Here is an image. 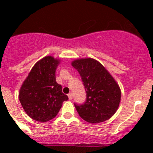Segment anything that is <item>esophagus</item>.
Returning a JSON list of instances; mask_svg holds the SVG:
<instances>
[{
	"mask_svg": "<svg viewBox=\"0 0 153 153\" xmlns=\"http://www.w3.org/2000/svg\"><path fill=\"white\" fill-rule=\"evenodd\" d=\"M68 97H69V100H71L73 99V94H72V93H69Z\"/></svg>",
	"mask_w": 153,
	"mask_h": 153,
	"instance_id": "esophagus-1",
	"label": "esophagus"
}]
</instances>
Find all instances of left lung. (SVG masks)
<instances>
[{"mask_svg": "<svg viewBox=\"0 0 153 153\" xmlns=\"http://www.w3.org/2000/svg\"><path fill=\"white\" fill-rule=\"evenodd\" d=\"M71 65L79 72L86 93L83 105L74 104L79 117L90 123H99L111 118L121 100V90L117 81L93 58L77 59Z\"/></svg>", "mask_w": 153, "mask_h": 153, "instance_id": "obj_1", "label": "left lung"}]
</instances>
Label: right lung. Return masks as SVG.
<instances>
[{
  "mask_svg": "<svg viewBox=\"0 0 153 153\" xmlns=\"http://www.w3.org/2000/svg\"><path fill=\"white\" fill-rule=\"evenodd\" d=\"M60 60L52 56L36 62L24 81L19 100L25 113L38 122H47L56 117L68 97L56 81V70Z\"/></svg>",
  "mask_w": 153,
  "mask_h": 153,
  "instance_id": "add662e5",
  "label": "right lung"
}]
</instances>
